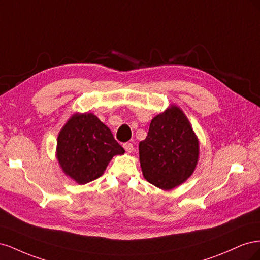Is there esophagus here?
I'll return each instance as SVG.
<instances>
[{"label": "esophagus", "mask_w": 260, "mask_h": 260, "mask_svg": "<svg viewBox=\"0 0 260 260\" xmlns=\"http://www.w3.org/2000/svg\"><path fill=\"white\" fill-rule=\"evenodd\" d=\"M123 148L125 149V152L127 153H132L133 151H135V148H133V144L129 143V142L123 144Z\"/></svg>", "instance_id": "1"}]
</instances>
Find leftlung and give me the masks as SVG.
<instances>
[{"label":"left lung","mask_w":260,"mask_h":260,"mask_svg":"<svg viewBox=\"0 0 260 260\" xmlns=\"http://www.w3.org/2000/svg\"><path fill=\"white\" fill-rule=\"evenodd\" d=\"M139 154L144 178L161 190H171L191 177L199 161V140L178 106L153 118Z\"/></svg>","instance_id":"left-lung-1"}]
</instances>
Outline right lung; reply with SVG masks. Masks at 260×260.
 Segmentation results:
<instances>
[{"instance_id":"1","label":"right lung","mask_w":260,"mask_h":260,"mask_svg":"<svg viewBox=\"0 0 260 260\" xmlns=\"http://www.w3.org/2000/svg\"><path fill=\"white\" fill-rule=\"evenodd\" d=\"M123 153L112 131L91 113L73 115L57 138L60 167L79 184L100 178L113 157Z\"/></svg>"}]
</instances>
